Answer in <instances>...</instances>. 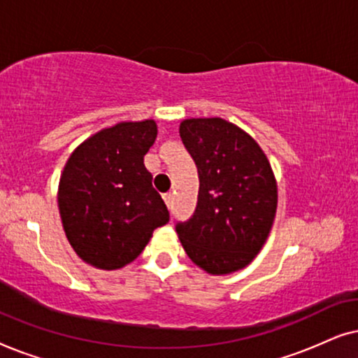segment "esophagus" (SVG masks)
<instances>
[{
  "instance_id": "obj_1",
  "label": "esophagus",
  "mask_w": 358,
  "mask_h": 358,
  "mask_svg": "<svg viewBox=\"0 0 358 358\" xmlns=\"http://www.w3.org/2000/svg\"><path fill=\"white\" fill-rule=\"evenodd\" d=\"M163 199H164V203H166V207H168V208L173 207V194H166Z\"/></svg>"
}]
</instances>
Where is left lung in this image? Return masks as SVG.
<instances>
[{"label": "left lung", "instance_id": "left-lung-1", "mask_svg": "<svg viewBox=\"0 0 358 358\" xmlns=\"http://www.w3.org/2000/svg\"><path fill=\"white\" fill-rule=\"evenodd\" d=\"M182 143L199 171L197 208L176 231L195 266L212 275L241 271L257 256L277 212V180L257 141L231 122L185 119Z\"/></svg>", "mask_w": 358, "mask_h": 358}]
</instances>
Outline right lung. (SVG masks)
Returning <instances> with one entry per match:
<instances>
[{
  "instance_id": "obj_1",
  "label": "right lung",
  "mask_w": 358,
  "mask_h": 358,
  "mask_svg": "<svg viewBox=\"0 0 358 358\" xmlns=\"http://www.w3.org/2000/svg\"><path fill=\"white\" fill-rule=\"evenodd\" d=\"M158 135L155 120L119 122L86 138L68 158L58 210L73 251L115 271L140 256L169 212L143 164Z\"/></svg>"
}]
</instances>
